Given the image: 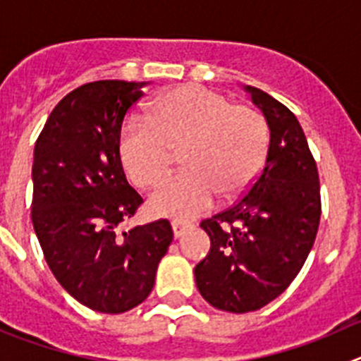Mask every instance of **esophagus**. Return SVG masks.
Listing matches in <instances>:
<instances>
[{
  "label": "esophagus",
  "mask_w": 361,
  "mask_h": 361,
  "mask_svg": "<svg viewBox=\"0 0 361 361\" xmlns=\"http://www.w3.org/2000/svg\"><path fill=\"white\" fill-rule=\"evenodd\" d=\"M187 228H188V223H185V221H180V219L173 221V230H174V235L176 237L183 235L185 230Z\"/></svg>",
  "instance_id": "34e87169"
}]
</instances>
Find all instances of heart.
I'll use <instances>...</instances> for the list:
<instances>
[{
  "label": "heart",
  "instance_id": "1",
  "mask_svg": "<svg viewBox=\"0 0 361 361\" xmlns=\"http://www.w3.org/2000/svg\"><path fill=\"white\" fill-rule=\"evenodd\" d=\"M147 122L129 118L120 129L118 154L129 180L157 187L180 151L185 167L154 192L157 214L190 219L209 210L217 194L235 200L261 176L269 126L257 109L201 86H180L149 106Z\"/></svg>",
  "mask_w": 361,
  "mask_h": 361
}]
</instances>
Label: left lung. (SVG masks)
Returning <instances> with one entry per match:
<instances>
[{"label":"left lung","instance_id":"1","mask_svg":"<svg viewBox=\"0 0 361 361\" xmlns=\"http://www.w3.org/2000/svg\"><path fill=\"white\" fill-rule=\"evenodd\" d=\"M245 90L269 126L268 158L241 200L201 221L210 252L194 268L201 297L228 313L261 310L293 282L322 214L317 161L297 116L259 87Z\"/></svg>","mask_w":361,"mask_h":361}]
</instances>
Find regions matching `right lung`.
Listing matches in <instances>:
<instances>
[{"label": "right lung", "instance_id": "add662e5", "mask_svg": "<svg viewBox=\"0 0 361 361\" xmlns=\"http://www.w3.org/2000/svg\"><path fill=\"white\" fill-rule=\"evenodd\" d=\"M145 82L95 80L68 93L34 149L32 223L51 274L99 313H124L149 297L173 243L167 219L120 232L144 203L118 154L126 113Z\"/></svg>", "mask_w": 361, "mask_h": 361}]
</instances>
